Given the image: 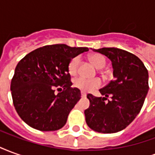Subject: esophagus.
Returning <instances> with one entry per match:
<instances>
[{
    "instance_id": "1",
    "label": "esophagus",
    "mask_w": 155,
    "mask_h": 155,
    "mask_svg": "<svg viewBox=\"0 0 155 155\" xmlns=\"http://www.w3.org/2000/svg\"><path fill=\"white\" fill-rule=\"evenodd\" d=\"M81 97L85 98L86 97V94H85L84 92H81Z\"/></svg>"
}]
</instances>
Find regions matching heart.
Instances as JSON below:
<instances>
[{
  "instance_id": "1",
  "label": "heart",
  "mask_w": 155,
  "mask_h": 155,
  "mask_svg": "<svg viewBox=\"0 0 155 155\" xmlns=\"http://www.w3.org/2000/svg\"><path fill=\"white\" fill-rule=\"evenodd\" d=\"M80 61H81L80 56H75L70 61L69 65H68V71L72 75H74L77 73ZM90 61L95 67L99 68V69L104 67L105 65V63H106V61H105L104 56L100 54H91L90 56ZM74 87L81 90V91L90 92V91L100 87L101 85V81L98 78L86 79L84 77H78L74 81Z\"/></svg>"
}]
</instances>
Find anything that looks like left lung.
Wrapping results in <instances>:
<instances>
[{
  "label": "left lung",
  "instance_id": "obj_1",
  "mask_svg": "<svg viewBox=\"0 0 155 155\" xmlns=\"http://www.w3.org/2000/svg\"><path fill=\"white\" fill-rule=\"evenodd\" d=\"M93 51L107 56L112 62L114 80L100 90L104 97L87 94L90 107L84 110L87 125L103 134L125 129L140 113L149 91V74L136 55L118 48ZM111 98L108 102L105 101Z\"/></svg>",
  "mask_w": 155,
  "mask_h": 155
}]
</instances>
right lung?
Instances as JSON below:
<instances>
[{"label": "right lung", "instance_id": "right-lung-1", "mask_svg": "<svg viewBox=\"0 0 155 155\" xmlns=\"http://www.w3.org/2000/svg\"><path fill=\"white\" fill-rule=\"evenodd\" d=\"M89 51L56 44L38 48L19 62L11 83L12 100L21 120L41 131L61 129L81 99V91L71 88L70 61ZM63 91L56 94L54 88Z\"/></svg>", "mask_w": 155, "mask_h": 155}]
</instances>
